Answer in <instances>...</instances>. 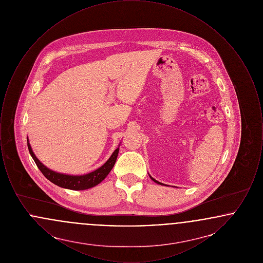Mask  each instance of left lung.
I'll list each match as a JSON object with an SVG mask.
<instances>
[{"label":"left lung","mask_w":263,"mask_h":263,"mask_svg":"<svg viewBox=\"0 0 263 263\" xmlns=\"http://www.w3.org/2000/svg\"><path fill=\"white\" fill-rule=\"evenodd\" d=\"M150 177H151V179H152V180H153V181H155V182H156V183H158V184H161V185H163V183H161V182H159V181H158V180H156V179H155V178H153V177H152V176H151V175H150Z\"/></svg>","instance_id":"8db88e82"}]
</instances>
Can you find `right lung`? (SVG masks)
Wrapping results in <instances>:
<instances>
[{"instance_id": "add662e5", "label": "right lung", "mask_w": 263, "mask_h": 263, "mask_svg": "<svg viewBox=\"0 0 263 263\" xmlns=\"http://www.w3.org/2000/svg\"><path fill=\"white\" fill-rule=\"evenodd\" d=\"M27 147H28L29 154L31 155L33 161L36 163L39 171L48 180H50L52 183H54L60 187L67 188V189H71V190H85V189H88V188L98 185L112 170L114 163L116 162L117 156H118V152H119V148H117L113 152L111 157L107 160V162L104 164H102L100 168L93 171L92 173L83 175H70L59 174V173L53 172L48 167H46L35 157L34 153L32 152V149L30 147V144L28 143V139H27Z\"/></svg>"}]
</instances>
